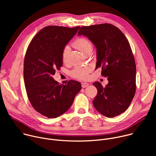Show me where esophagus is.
I'll return each instance as SVG.
<instances>
[{"instance_id":"esophagus-1","label":"esophagus","mask_w":156,"mask_h":156,"mask_svg":"<svg viewBox=\"0 0 156 156\" xmlns=\"http://www.w3.org/2000/svg\"><path fill=\"white\" fill-rule=\"evenodd\" d=\"M88 86H89V83H83L81 84V86H82V87H83V88L86 87H87Z\"/></svg>"}]
</instances>
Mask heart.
<instances>
[{"mask_svg": "<svg viewBox=\"0 0 156 156\" xmlns=\"http://www.w3.org/2000/svg\"><path fill=\"white\" fill-rule=\"evenodd\" d=\"M75 47L81 51L84 54L88 52L93 51V46L91 42L88 39L83 37L77 39L74 42ZM70 52V47L66 46L62 54V61L65 63L67 61L69 54ZM90 69L88 67H81V66H77L71 72V75L79 80H86L88 76V73L90 72Z\"/></svg>", "mask_w": 156, "mask_h": 156, "instance_id": "b5f03b06", "label": "heart"}]
</instances>
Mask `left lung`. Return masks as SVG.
<instances>
[{
    "instance_id": "left-lung-1",
    "label": "left lung",
    "mask_w": 156,
    "mask_h": 156,
    "mask_svg": "<svg viewBox=\"0 0 156 156\" xmlns=\"http://www.w3.org/2000/svg\"><path fill=\"white\" fill-rule=\"evenodd\" d=\"M90 39L96 48V69L107 77L105 87L93 83L98 94L93 101L102 115L112 118L124 112L136 92V63L129 44L123 33L108 23L82 27L78 33Z\"/></svg>"
}]
</instances>
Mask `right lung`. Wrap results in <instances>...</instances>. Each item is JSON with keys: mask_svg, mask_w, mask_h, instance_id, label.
Returning <instances> with one entry per match:
<instances>
[{"mask_svg": "<svg viewBox=\"0 0 156 156\" xmlns=\"http://www.w3.org/2000/svg\"><path fill=\"white\" fill-rule=\"evenodd\" d=\"M80 27L49 26L31 41L24 61V81L28 99L37 112L48 118L63 114L72 105L81 89L78 81L60 84L52 75L62 66V51Z\"/></svg>", "mask_w": 156, "mask_h": 156, "instance_id": "obj_1", "label": "right lung"}]
</instances>
